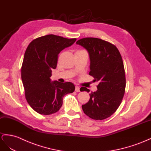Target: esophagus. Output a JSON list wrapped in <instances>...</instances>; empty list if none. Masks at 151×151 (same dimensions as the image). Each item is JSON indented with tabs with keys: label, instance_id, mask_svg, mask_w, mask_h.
<instances>
[{
	"label": "esophagus",
	"instance_id": "esophagus-1",
	"mask_svg": "<svg viewBox=\"0 0 151 151\" xmlns=\"http://www.w3.org/2000/svg\"><path fill=\"white\" fill-rule=\"evenodd\" d=\"M80 87L78 86H75V91L76 92H79L80 91Z\"/></svg>",
	"mask_w": 151,
	"mask_h": 151
}]
</instances>
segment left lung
<instances>
[{
    "label": "left lung",
    "instance_id": "obj_1",
    "mask_svg": "<svg viewBox=\"0 0 151 151\" xmlns=\"http://www.w3.org/2000/svg\"><path fill=\"white\" fill-rule=\"evenodd\" d=\"M76 44L88 51L89 75L95 81H99L98 90L91 92L89 101L82 105V109L92 119H105L117 110L125 93L126 80L122 58L115 45L101 39L82 38ZM81 88V91H90L85 87Z\"/></svg>",
    "mask_w": 151,
    "mask_h": 151
}]
</instances>
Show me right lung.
Returning a JSON list of instances; mask_svg holds the SVG:
<instances>
[{
	"mask_svg": "<svg viewBox=\"0 0 151 151\" xmlns=\"http://www.w3.org/2000/svg\"><path fill=\"white\" fill-rule=\"evenodd\" d=\"M76 38L68 39L54 35L37 37L28 45L21 67V78L27 103L42 115L55 114L60 109L63 99L75 91L71 82L51 81L59 53L71 46Z\"/></svg>",
	"mask_w": 151,
	"mask_h": 151,
	"instance_id": "add662e5",
	"label": "right lung"
}]
</instances>
